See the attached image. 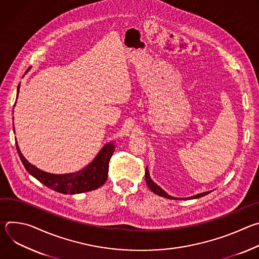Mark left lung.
I'll use <instances>...</instances> for the list:
<instances>
[{
	"label": "left lung",
	"instance_id": "left-lung-1",
	"mask_svg": "<svg viewBox=\"0 0 259 259\" xmlns=\"http://www.w3.org/2000/svg\"><path fill=\"white\" fill-rule=\"evenodd\" d=\"M145 181H146V184L147 187L150 188V190L158 195V196H161V197H164V198H167V199H171V200H178V198H175V197H172L170 195H168L165 191H163L157 183H155L152 178L150 177V172L149 170H147V167L145 168ZM210 192H205V193H202V194H198L196 196H193V197H189V198H184V199H198V198H201V197H204L206 195H208Z\"/></svg>",
	"mask_w": 259,
	"mask_h": 259
}]
</instances>
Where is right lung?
<instances>
[{
    "label": "right lung",
    "mask_w": 259,
    "mask_h": 259,
    "mask_svg": "<svg viewBox=\"0 0 259 259\" xmlns=\"http://www.w3.org/2000/svg\"><path fill=\"white\" fill-rule=\"evenodd\" d=\"M19 86L20 84L17 88V96ZM16 149L24 168L35 179H38L44 186L55 192L75 195L96 190L104 184L107 179L109 160L115 152V145L114 142L105 144L87 167L81 171L69 174H51L42 171L25 160L19 150L17 141Z\"/></svg>",
    "instance_id": "add662e5"
}]
</instances>
